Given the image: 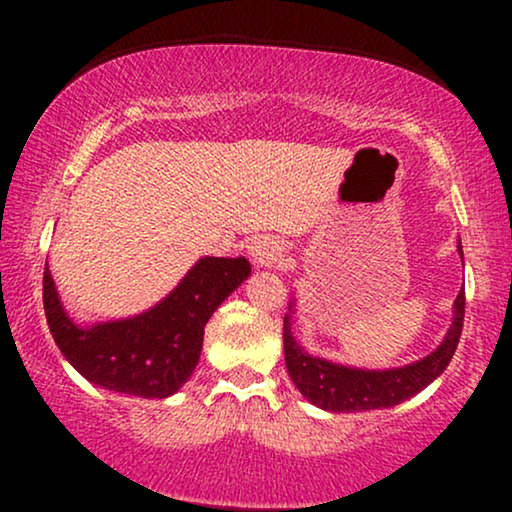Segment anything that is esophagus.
Wrapping results in <instances>:
<instances>
[{"instance_id": "obj_1", "label": "esophagus", "mask_w": 512, "mask_h": 512, "mask_svg": "<svg viewBox=\"0 0 512 512\" xmlns=\"http://www.w3.org/2000/svg\"><path fill=\"white\" fill-rule=\"evenodd\" d=\"M251 258H254L256 265H277L284 258V247L275 237H258L251 244Z\"/></svg>"}]
</instances>
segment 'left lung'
I'll use <instances>...</instances> for the list:
<instances>
[{
  "instance_id": "1",
  "label": "left lung",
  "mask_w": 512,
  "mask_h": 512,
  "mask_svg": "<svg viewBox=\"0 0 512 512\" xmlns=\"http://www.w3.org/2000/svg\"><path fill=\"white\" fill-rule=\"evenodd\" d=\"M459 254L464 258V251ZM464 307L466 296L464 289L454 300L452 326L445 340L440 342L436 352L419 359L410 366L391 368V370H363L349 368L340 363L319 359V356L307 354L298 345L291 333V314L284 317V359L289 377L296 384L300 394L321 410L331 412H363L375 408H391L408 401L424 387L436 380L443 370L450 366L454 349L459 345L461 328H464ZM291 310V307H289Z\"/></svg>"
}]
</instances>
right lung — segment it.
<instances>
[{"mask_svg":"<svg viewBox=\"0 0 512 512\" xmlns=\"http://www.w3.org/2000/svg\"><path fill=\"white\" fill-rule=\"evenodd\" d=\"M249 275L242 256L200 258L151 310L81 328L67 317L46 265V321L55 345L88 382L125 396L167 398L198 366L209 317Z\"/></svg>","mask_w":512,"mask_h":512,"instance_id":"obj_1","label":"right lung"}]
</instances>
